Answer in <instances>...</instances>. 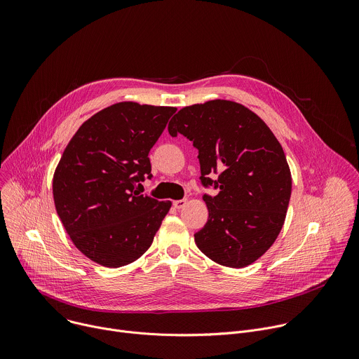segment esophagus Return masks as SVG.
<instances>
[{
	"label": "esophagus",
	"mask_w": 359,
	"mask_h": 359,
	"mask_svg": "<svg viewBox=\"0 0 359 359\" xmlns=\"http://www.w3.org/2000/svg\"><path fill=\"white\" fill-rule=\"evenodd\" d=\"M187 204V200L186 198H182V200H175L173 201V206L176 208V209H183L184 206Z\"/></svg>",
	"instance_id": "obj_1"
}]
</instances>
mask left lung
<instances>
[{"label": "left lung", "mask_w": 359, "mask_h": 359, "mask_svg": "<svg viewBox=\"0 0 359 359\" xmlns=\"http://www.w3.org/2000/svg\"><path fill=\"white\" fill-rule=\"evenodd\" d=\"M168 129L193 142L201 184L219 190L203 196L209 219L196 245L217 264L250 266L273 245L288 209L291 173L280 142L254 112L223 99L180 109Z\"/></svg>", "instance_id": "1"}]
</instances>
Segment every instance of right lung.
<instances>
[{"instance_id": "right-lung-1", "label": "right lung", "mask_w": 359, "mask_h": 359, "mask_svg": "<svg viewBox=\"0 0 359 359\" xmlns=\"http://www.w3.org/2000/svg\"><path fill=\"white\" fill-rule=\"evenodd\" d=\"M176 112L119 102L74 135L57 166V213L76 248L105 267H122L150 247L172 203L135 190L151 177L149 151Z\"/></svg>"}]
</instances>
